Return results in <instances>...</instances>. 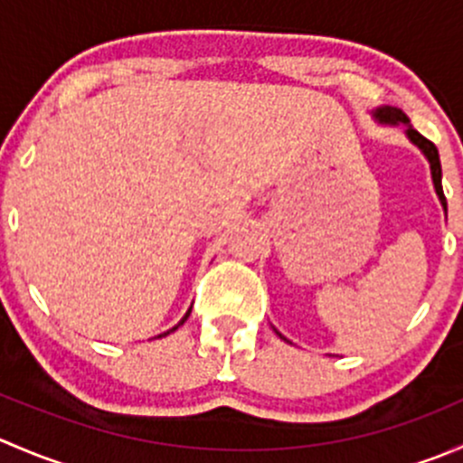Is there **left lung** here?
Masks as SVG:
<instances>
[{
	"label": "left lung",
	"instance_id": "1",
	"mask_svg": "<svg viewBox=\"0 0 463 463\" xmlns=\"http://www.w3.org/2000/svg\"><path fill=\"white\" fill-rule=\"evenodd\" d=\"M374 118L378 123L383 125H405V134H408V138L417 145L419 149H421L423 154H426L428 163H430V172H432V184H434V190H437V197L439 202H441L443 210H448V203H446V197H443V188H441V161H439V152L437 147H434L432 141H428L426 137H421V134L417 132V129L410 125V118L403 114L401 109H396V107H378L374 111ZM278 335H282L278 331ZM284 338V335H282Z\"/></svg>",
	"mask_w": 463,
	"mask_h": 463
}]
</instances>
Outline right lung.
<instances>
[{
    "label": "right lung",
    "instance_id": "right-lung-1",
    "mask_svg": "<svg viewBox=\"0 0 463 463\" xmlns=\"http://www.w3.org/2000/svg\"><path fill=\"white\" fill-rule=\"evenodd\" d=\"M188 316H190V309H188V314H185V316H184V318H181V322H179V325H176V326H181V325H184V322H185V320H188ZM176 326H172V329H170V331H175V329H176ZM170 331H165V334H161V335H167V334H170Z\"/></svg>",
    "mask_w": 463,
    "mask_h": 463
}]
</instances>
